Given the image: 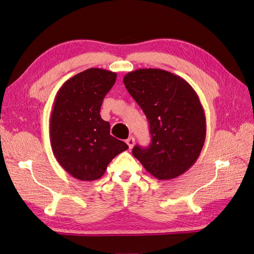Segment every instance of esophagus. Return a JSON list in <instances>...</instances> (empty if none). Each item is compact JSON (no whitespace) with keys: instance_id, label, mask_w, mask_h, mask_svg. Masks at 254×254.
<instances>
[{"instance_id":"34e87169","label":"esophagus","mask_w":254,"mask_h":254,"mask_svg":"<svg viewBox=\"0 0 254 254\" xmlns=\"http://www.w3.org/2000/svg\"><path fill=\"white\" fill-rule=\"evenodd\" d=\"M126 143H127V145L129 146V148H130V149L133 148V146H134V144H135L134 137H133V136H130V137H128V139L126 140Z\"/></svg>"}]
</instances>
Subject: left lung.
<instances>
[{
	"mask_svg": "<svg viewBox=\"0 0 254 254\" xmlns=\"http://www.w3.org/2000/svg\"><path fill=\"white\" fill-rule=\"evenodd\" d=\"M123 81L150 127V146H134L132 155L159 180L189 171L200 155L206 134L205 113L196 91L180 76L161 68H137Z\"/></svg>",
	"mask_w": 254,
	"mask_h": 254,
	"instance_id": "obj_1",
	"label": "left lung"
}]
</instances>
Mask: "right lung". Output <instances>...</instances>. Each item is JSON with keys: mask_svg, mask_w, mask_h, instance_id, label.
<instances>
[{"mask_svg": "<svg viewBox=\"0 0 254 254\" xmlns=\"http://www.w3.org/2000/svg\"><path fill=\"white\" fill-rule=\"evenodd\" d=\"M115 79V72L91 67L57 92L50 120L51 146L60 166L75 179H99L112 159L128 148L110 135V124L99 114Z\"/></svg>", "mask_w": 254, "mask_h": 254, "instance_id": "obj_1", "label": "right lung"}]
</instances>
